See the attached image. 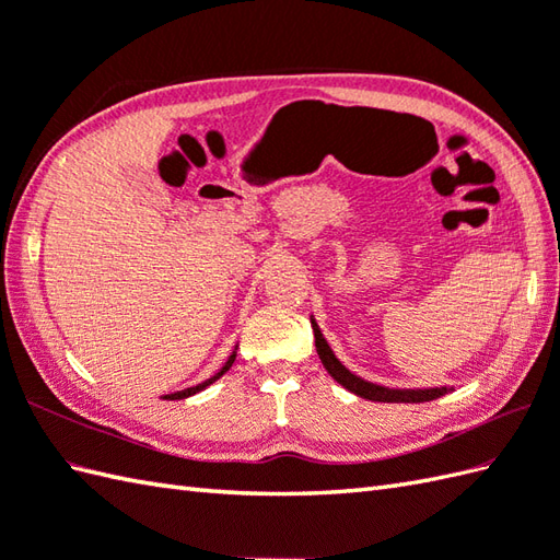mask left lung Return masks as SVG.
I'll use <instances>...</instances> for the list:
<instances>
[{
  "instance_id": "8db88e82",
  "label": "left lung",
  "mask_w": 560,
  "mask_h": 560,
  "mask_svg": "<svg viewBox=\"0 0 560 560\" xmlns=\"http://www.w3.org/2000/svg\"><path fill=\"white\" fill-rule=\"evenodd\" d=\"M312 322V331H315V346H317V355L322 360L324 370H327L336 382H339L348 392H353L360 398H368V400H376V402H424V400H434L439 396H444L448 388L441 386V388H386L380 384H370L365 380H360L358 374H353L350 370H346L341 365V360L334 355V350L329 348L327 339H324L317 322Z\"/></svg>"
}]
</instances>
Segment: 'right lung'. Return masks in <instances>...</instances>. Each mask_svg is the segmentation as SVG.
<instances>
[{
    "instance_id": "1",
    "label": "right lung",
    "mask_w": 560,
    "mask_h": 560,
    "mask_svg": "<svg viewBox=\"0 0 560 560\" xmlns=\"http://www.w3.org/2000/svg\"><path fill=\"white\" fill-rule=\"evenodd\" d=\"M233 360H236V353H233L229 360H226V365L224 368H221L214 376H210V380H207V382H202V384H198V386H190V388H184V392H176V394H168V396H164L166 400H180V398H188V396H192V394H198V392H202V388H207V386H210L212 382H217L219 380V376L221 374H224V372H229V368L233 365Z\"/></svg>"
}]
</instances>
